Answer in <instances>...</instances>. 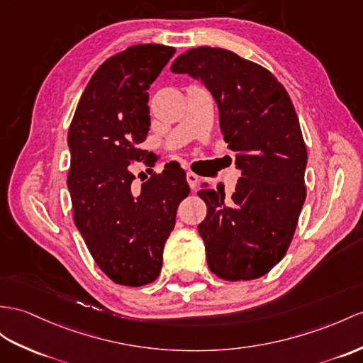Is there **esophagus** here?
<instances>
[{
    "label": "esophagus",
    "mask_w": 363,
    "mask_h": 363,
    "mask_svg": "<svg viewBox=\"0 0 363 363\" xmlns=\"http://www.w3.org/2000/svg\"><path fill=\"white\" fill-rule=\"evenodd\" d=\"M186 180H188V183H189L191 189H196L197 183H199V175L194 174V172H188V174H186Z\"/></svg>",
    "instance_id": "obj_1"
}]
</instances>
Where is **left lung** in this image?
Returning a JSON list of instances; mask_svg holds the SVG:
<instances>
[{
  "mask_svg": "<svg viewBox=\"0 0 363 363\" xmlns=\"http://www.w3.org/2000/svg\"><path fill=\"white\" fill-rule=\"evenodd\" d=\"M174 74L208 87L220 130L242 177L231 199L203 184L199 225L209 269L223 280H252L284 259L305 203L306 146L286 89L268 69L231 50L201 46L177 58Z\"/></svg>",
  "mask_w": 363,
  "mask_h": 363,
  "instance_id": "8db88e82",
  "label": "left lung"
}]
</instances>
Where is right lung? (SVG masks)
<instances>
[{
    "label": "right lung",
    "instance_id": "right-lung-1",
    "mask_svg": "<svg viewBox=\"0 0 363 363\" xmlns=\"http://www.w3.org/2000/svg\"><path fill=\"white\" fill-rule=\"evenodd\" d=\"M174 54L163 44H137L106 60L69 128L74 222L95 263L118 285L143 286L160 276L177 208L189 194L180 164H166L141 186L129 169L157 160L140 147L151 126L147 89Z\"/></svg>",
    "mask_w": 363,
    "mask_h": 363
}]
</instances>
